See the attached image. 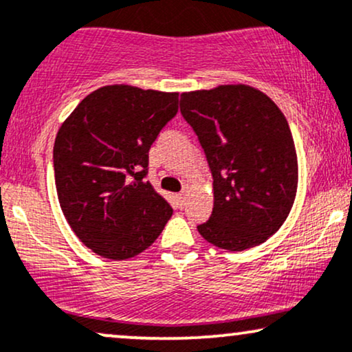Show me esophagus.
<instances>
[{
    "mask_svg": "<svg viewBox=\"0 0 352 352\" xmlns=\"http://www.w3.org/2000/svg\"><path fill=\"white\" fill-rule=\"evenodd\" d=\"M177 205L180 206V208H184L185 206V201H187V198H185V192H182V193H179L177 195Z\"/></svg>",
    "mask_w": 352,
    "mask_h": 352,
    "instance_id": "1",
    "label": "esophagus"
}]
</instances>
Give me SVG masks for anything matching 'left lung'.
<instances>
[{
	"label": "left lung",
	"mask_w": 352,
	"mask_h": 352,
	"mask_svg": "<svg viewBox=\"0 0 352 352\" xmlns=\"http://www.w3.org/2000/svg\"><path fill=\"white\" fill-rule=\"evenodd\" d=\"M180 111L213 175V211L198 232L226 251L267 241L289 217L298 184L297 152L283 113L248 85L182 93Z\"/></svg>",
	"instance_id": "1"
}]
</instances>
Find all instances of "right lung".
<instances>
[{"label": "right lung", "instance_id": "right-lung-1", "mask_svg": "<svg viewBox=\"0 0 352 352\" xmlns=\"http://www.w3.org/2000/svg\"><path fill=\"white\" fill-rule=\"evenodd\" d=\"M177 111L179 93L108 85L80 101L58 129V203L78 239L98 256H138L170 219V205L144 177L152 142Z\"/></svg>", "mask_w": 352, "mask_h": 352}]
</instances>
